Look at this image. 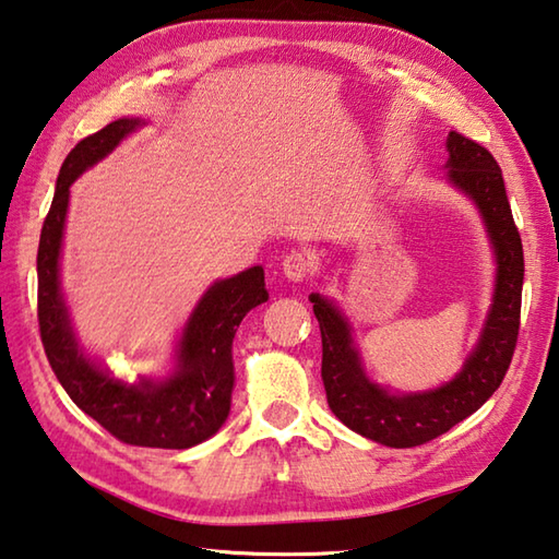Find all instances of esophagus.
<instances>
[{
    "label": "esophagus",
    "mask_w": 559,
    "mask_h": 559,
    "mask_svg": "<svg viewBox=\"0 0 559 559\" xmlns=\"http://www.w3.org/2000/svg\"><path fill=\"white\" fill-rule=\"evenodd\" d=\"M281 266L283 273H286V278L293 283H300L312 273V261L308 254H302V251H290V254L283 257Z\"/></svg>",
    "instance_id": "esophagus-1"
}]
</instances>
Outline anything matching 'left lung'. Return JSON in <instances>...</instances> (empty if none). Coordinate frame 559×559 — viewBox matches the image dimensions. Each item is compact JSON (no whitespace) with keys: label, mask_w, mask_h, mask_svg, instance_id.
Masks as SVG:
<instances>
[{"label":"left lung","mask_w":559,"mask_h":559,"mask_svg":"<svg viewBox=\"0 0 559 559\" xmlns=\"http://www.w3.org/2000/svg\"><path fill=\"white\" fill-rule=\"evenodd\" d=\"M445 147L448 181L479 207L497 257L495 298L485 330L461 373L436 390L392 395L366 376L346 317L322 295H310L322 332V380L330 409L352 431L390 448L433 441L483 407L504 380L519 338L523 247L504 177L491 152L479 142L453 130Z\"/></svg>","instance_id":"8db88e82"}]
</instances>
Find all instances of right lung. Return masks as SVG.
I'll return each mask as SVG.
<instances>
[{
    "label": "right lung",
    "mask_w": 559,
    "mask_h": 559,
    "mask_svg": "<svg viewBox=\"0 0 559 559\" xmlns=\"http://www.w3.org/2000/svg\"><path fill=\"white\" fill-rule=\"evenodd\" d=\"M142 126L118 118L76 142L60 167L38 245V326L52 373L70 400L118 441L142 448H191L221 429L233 400V338L245 314L269 300L264 269L251 266L205 290L183 326L177 368L167 378L123 382L94 366L72 332L60 293V247L70 186Z\"/></svg>",
    "instance_id": "add662e5"
}]
</instances>
